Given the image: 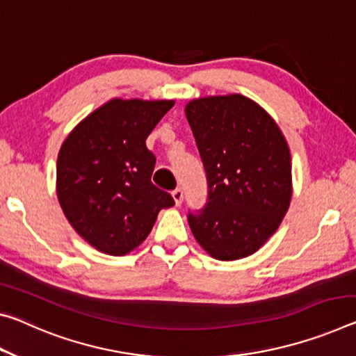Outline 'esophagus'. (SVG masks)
I'll return each instance as SVG.
<instances>
[{
    "instance_id": "obj_1",
    "label": "esophagus",
    "mask_w": 356,
    "mask_h": 356,
    "mask_svg": "<svg viewBox=\"0 0 356 356\" xmlns=\"http://www.w3.org/2000/svg\"><path fill=\"white\" fill-rule=\"evenodd\" d=\"M172 198H174V202H176V206H180L184 201V191L180 188H176L172 191Z\"/></svg>"
}]
</instances>
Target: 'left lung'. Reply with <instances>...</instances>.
<instances>
[{
  "mask_svg": "<svg viewBox=\"0 0 356 356\" xmlns=\"http://www.w3.org/2000/svg\"><path fill=\"white\" fill-rule=\"evenodd\" d=\"M207 179V202L188 212L195 239L222 261L255 253L275 233L291 201V156L261 106L242 95L185 106Z\"/></svg>",
  "mask_w": 356,
  "mask_h": 356,
  "instance_id": "1",
  "label": "left lung"
}]
</instances>
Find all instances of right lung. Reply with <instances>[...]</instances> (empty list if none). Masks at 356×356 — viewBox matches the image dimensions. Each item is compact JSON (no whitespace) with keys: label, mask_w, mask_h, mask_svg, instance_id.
<instances>
[{"label":"right lung","mask_w":356,"mask_h":356,"mask_svg":"<svg viewBox=\"0 0 356 356\" xmlns=\"http://www.w3.org/2000/svg\"><path fill=\"white\" fill-rule=\"evenodd\" d=\"M174 101L111 99L72 129L56 161V195L67 222L95 249L120 257L147 238L172 196L152 184V129Z\"/></svg>","instance_id":"add662e5"}]
</instances>
